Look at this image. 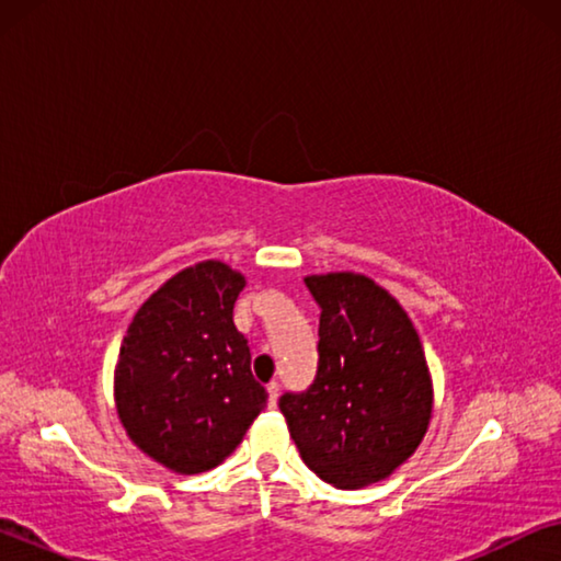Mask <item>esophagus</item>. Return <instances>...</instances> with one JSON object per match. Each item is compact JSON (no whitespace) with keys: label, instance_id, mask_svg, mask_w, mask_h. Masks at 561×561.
Wrapping results in <instances>:
<instances>
[{"label":"esophagus","instance_id":"esophagus-1","mask_svg":"<svg viewBox=\"0 0 561 561\" xmlns=\"http://www.w3.org/2000/svg\"><path fill=\"white\" fill-rule=\"evenodd\" d=\"M267 393H270V405L274 408V405H277V401H279V383L277 381L267 383Z\"/></svg>","mask_w":561,"mask_h":561}]
</instances>
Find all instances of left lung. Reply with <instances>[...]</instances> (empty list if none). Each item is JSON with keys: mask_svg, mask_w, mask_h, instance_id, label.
I'll use <instances>...</instances> for the list:
<instances>
[{"mask_svg": "<svg viewBox=\"0 0 561 561\" xmlns=\"http://www.w3.org/2000/svg\"><path fill=\"white\" fill-rule=\"evenodd\" d=\"M317 299L319 368L279 408L301 460L321 480L358 490L386 480L421 445L433 378L405 309L366 274L304 277Z\"/></svg>", "mask_w": 561, "mask_h": 561, "instance_id": "8db88e82", "label": "left lung"}]
</instances>
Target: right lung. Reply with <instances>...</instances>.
I'll use <instances>...</instances> for the list:
<instances>
[{"instance_id":"1","label":"right lung","mask_w":561,"mask_h":561,"mask_svg":"<svg viewBox=\"0 0 561 561\" xmlns=\"http://www.w3.org/2000/svg\"><path fill=\"white\" fill-rule=\"evenodd\" d=\"M244 274L197 262L150 294L123 336L113 398L128 438L178 474L213 470L267 405L232 321Z\"/></svg>"}]
</instances>
